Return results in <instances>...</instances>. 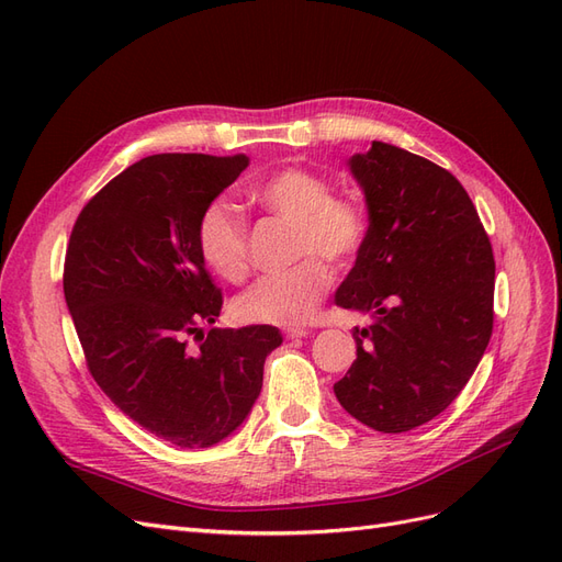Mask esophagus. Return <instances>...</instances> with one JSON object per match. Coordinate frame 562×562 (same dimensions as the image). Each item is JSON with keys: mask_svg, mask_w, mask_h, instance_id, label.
I'll list each match as a JSON object with an SVG mask.
<instances>
[{"mask_svg": "<svg viewBox=\"0 0 562 562\" xmlns=\"http://www.w3.org/2000/svg\"><path fill=\"white\" fill-rule=\"evenodd\" d=\"M283 335H285L288 339H297V337H307L310 330H307V328H288V330H283Z\"/></svg>", "mask_w": 562, "mask_h": 562, "instance_id": "obj_1", "label": "esophagus"}]
</instances>
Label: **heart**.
Segmentation results:
<instances>
[{
  "mask_svg": "<svg viewBox=\"0 0 562 562\" xmlns=\"http://www.w3.org/2000/svg\"><path fill=\"white\" fill-rule=\"evenodd\" d=\"M250 194L265 211L293 223V258L302 260L255 281L236 297V316L267 326H302L333 281L330 269L318 258L333 267L349 265L366 241V213L351 196L330 194L326 178L295 166L271 173ZM196 246L203 265L220 279L246 277L248 232L232 203L223 199L209 203L196 227Z\"/></svg>",
  "mask_w": 562,
  "mask_h": 562,
  "instance_id": "b5f03b06",
  "label": "heart"
}]
</instances>
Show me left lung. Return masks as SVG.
I'll use <instances>...</instances> for the list:
<instances>
[{
  "label": "left lung",
  "instance_id": "8db88e82",
  "mask_svg": "<svg viewBox=\"0 0 562 562\" xmlns=\"http://www.w3.org/2000/svg\"><path fill=\"white\" fill-rule=\"evenodd\" d=\"M368 206L366 241L335 304L372 314L335 384L382 434L422 427L459 396L492 335L495 258L467 190L446 168L372 140L349 159Z\"/></svg>",
  "mask_w": 562,
  "mask_h": 562
}]
</instances>
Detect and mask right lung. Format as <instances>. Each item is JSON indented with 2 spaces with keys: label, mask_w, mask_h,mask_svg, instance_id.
I'll return each mask as SVG.
<instances>
[{
  "label": "right lung",
  "mask_w": 562,
  "mask_h": 562,
  "mask_svg": "<svg viewBox=\"0 0 562 562\" xmlns=\"http://www.w3.org/2000/svg\"><path fill=\"white\" fill-rule=\"evenodd\" d=\"M248 157L155 155L128 166L79 213L63 291L98 386L143 429L211 448L241 427L262 389L274 326L211 328L223 310L196 227ZM200 339L190 348L186 337Z\"/></svg>",
  "instance_id": "right-lung-1"
}]
</instances>
